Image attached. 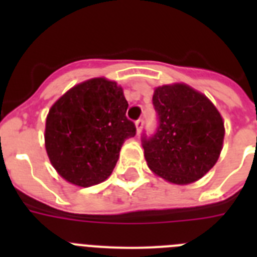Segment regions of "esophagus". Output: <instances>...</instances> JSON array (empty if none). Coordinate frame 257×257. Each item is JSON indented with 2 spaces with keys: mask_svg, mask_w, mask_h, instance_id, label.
Segmentation results:
<instances>
[{
  "mask_svg": "<svg viewBox=\"0 0 257 257\" xmlns=\"http://www.w3.org/2000/svg\"><path fill=\"white\" fill-rule=\"evenodd\" d=\"M135 126H136V133L138 134L142 133L143 126H144V119H142V118H140V119H138V121L135 122Z\"/></svg>",
  "mask_w": 257,
  "mask_h": 257,
  "instance_id": "1",
  "label": "esophagus"
}]
</instances>
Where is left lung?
I'll list each match as a JSON object with an SVG mask.
<instances>
[{
    "label": "left lung",
    "mask_w": 257,
    "mask_h": 257,
    "mask_svg": "<svg viewBox=\"0 0 257 257\" xmlns=\"http://www.w3.org/2000/svg\"><path fill=\"white\" fill-rule=\"evenodd\" d=\"M153 104L160 126L153 138L143 139L149 169L176 185L203 178L219 160L225 135L216 106L181 82L154 88Z\"/></svg>",
    "instance_id": "obj_1"
}]
</instances>
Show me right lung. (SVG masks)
Returning <instances> with one entry per match:
<instances>
[{
  "label": "right lung",
  "mask_w": 257,
  "mask_h": 257,
  "mask_svg": "<svg viewBox=\"0 0 257 257\" xmlns=\"http://www.w3.org/2000/svg\"><path fill=\"white\" fill-rule=\"evenodd\" d=\"M127 108L123 88L104 77L73 86L52 104L45 148L61 178L87 188L110 176L124 140L136 134Z\"/></svg>",
  "instance_id": "obj_1"
}]
</instances>
